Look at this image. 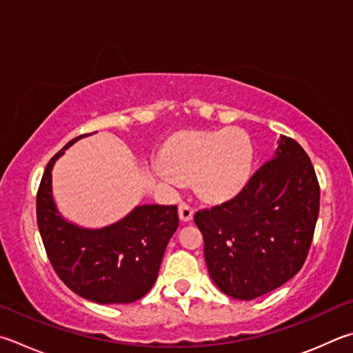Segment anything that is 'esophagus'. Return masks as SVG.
I'll list each match as a JSON object with an SVG mask.
<instances>
[{"label": "esophagus", "mask_w": 353, "mask_h": 353, "mask_svg": "<svg viewBox=\"0 0 353 353\" xmlns=\"http://www.w3.org/2000/svg\"><path fill=\"white\" fill-rule=\"evenodd\" d=\"M193 216H194V210L190 207L187 203H181L179 205V219L182 222H190L193 221Z\"/></svg>", "instance_id": "obj_1"}]
</instances>
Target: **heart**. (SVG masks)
Listing matches in <instances>:
<instances>
[{"label": "heart", "mask_w": 353, "mask_h": 353, "mask_svg": "<svg viewBox=\"0 0 353 353\" xmlns=\"http://www.w3.org/2000/svg\"><path fill=\"white\" fill-rule=\"evenodd\" d=\"M253 163L250 139L239 130L188 132L165 150V159L152 162V171L166 187L181 190L194 179L199 194L225 201L247 183Z\"/></svg>", "instance_id": "obj_1"}]
</instances>
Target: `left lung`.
Instances as JSON below:
<instances>
[{"label": "left lung", "mask_w": 353, "mask_h": 353, "mask_svg": "<svg viewBox=\"0 0 353 353\" xmlns=\"http://www.w3.org/2000/svg\"><path fill=\"white\" fill-rule=\"evenodd\" d=\"M319 213V185L307 152L281 136L278 148L241 193L197 211L213 283L250 301L285 284L309 253Z\"/></svg>", "instance_id": "obj_1"}]
</instances>
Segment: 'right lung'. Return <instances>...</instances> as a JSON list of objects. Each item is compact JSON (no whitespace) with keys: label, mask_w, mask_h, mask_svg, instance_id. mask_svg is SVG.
Segmentation results:
<instances>
[{"label":"right lung","mask_w":353,"mask_h":353,"mask_svg":"<svg viewBox=\"0 0 353 353\" xmlns=\"http://www.w3.org/2000/svg\"><path fill=\"white\" fill-rule=\"evenodd\" d=\"M49 160L37 194V222L55 273L79 296L99 304H130L154 285L165 248L179 227L176 205H137L103 228H85L61 216L52 196V168L65 150Z\"/></svg>","instance_id":"1"}]
</instances>
